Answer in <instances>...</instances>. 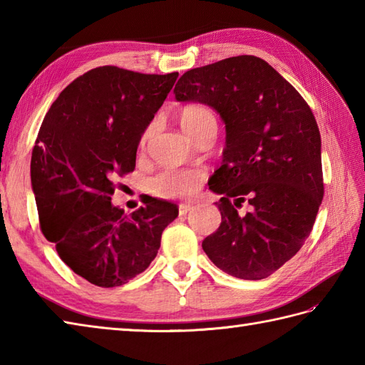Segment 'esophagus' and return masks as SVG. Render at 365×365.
<instances>
[{"mask_svg":"<svg viewBox=\"0 0 365 365\" xmlns=\"http://www.w3.org/2000/svg\"><path fill=\"white\" fill-rule=\"evenodd\" d=\"M191 210H192L191 204H180V205H178V213H180V215H187Z\"/></svg>","mask_w":365,"mask_h":365,"instance_id":"34e87169","label":"esophagus"}]
</instances>
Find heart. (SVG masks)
Returning a JSON list of instances; mask_svg holds the SVG:
<instances>
[{"mask_svg":"<svg viewBox=\"0 0 365 365\" xmlns=\"http://www.w3.org/2000/svg\"><path fill=\"white\" fill-rule=\"evenodd\" d=\"M180 123L183 130L197 141L200 136H204L208 131H216L218 120L212 108L205 105H191L187 106L180 114ZM152 133V127L147 128L141 136V147L145 145L147 139ZM204 170L196 168L188 169H175L168 168L163 169L155 177L150 178L149 190L153 196L161 199H183L188 197L199 190L200 183L204 180Z\"/></svg>","mask_w":365,"mask_h":365,"instance_id":"heart-1","label":"heart"}]
</instances>
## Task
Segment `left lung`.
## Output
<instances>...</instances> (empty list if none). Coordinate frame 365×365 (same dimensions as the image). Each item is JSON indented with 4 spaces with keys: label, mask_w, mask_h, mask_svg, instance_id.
I'll use <instances>...</instances> for the list:
<instances>
[{
    "label": "left lung",
    "mask_w": 365,
    "mask_h": 365,
    "mask_svg": "<svg viewBox=\"0 0 365 365\" xmlns=\"http://www.w3.org/2000/svg\"><path fill=\"white\" fill-rule=\"evenodd\" d=\"M178 102H200L226 123L222 165L208 187L221 224L202 247L224 273L257 281L281 268L312 232L323 200L322 139L311 106L267 61L242 54L191 68ZM247 202L245 217L237 207Z\"/></svg>",
    "instance_id": "obj_1"
}]
</instances>
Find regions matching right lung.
<instances>
[{
	"mask_svg": "<svg viewBox=\"0 0 365 365\" xmlns=\"http://www.w3.org/2000/svg\"><path fill=\"white\" fill-rule=\"evenodd\" d=\"M177 76L92 68L45 114L31 157L41 230L91 284L108 289L141 274L177 218L175 204L153 197L130 215L111 204L114 178L135 170L139 139Z\"/></svg>",
	"mask_w": 365,
	"mask_h": 365,
	"instance_id": "1",
	"label": "right lung"
}]
</instances>
